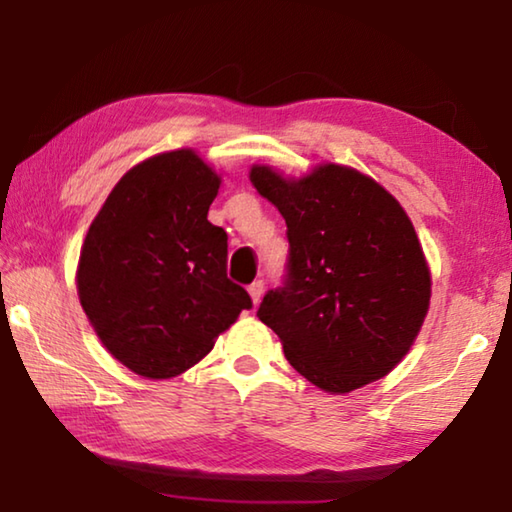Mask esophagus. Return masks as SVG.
Wrapping results in <instances>:
<instances>
[{
	"label": "esophagus",
	"instance_id": "obj_1",
	"mask_svg": "<svg viewBox=\"0 0 512 512\" xmlns=\"http://www.w3.org/2000/svg\"><path fill=\"white\" fill-rule=\"evenodd\" d=\"M248 293H250V300H253L255 305H257V302L262 300V296H264V282H262V280H255V282L248 287Z\"/></svg>",
	"mask_w": 512,
	"mask_h": 512
}]
</instances>
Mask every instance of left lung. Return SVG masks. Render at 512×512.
Wrapping results in <instances>:
<instances>
[{
	"label": "left lung",
	"mask_w": 512,
	"mask_h": 512,
	"mask_svg": "<svg viewBox=\"0 0 512 512\" xmlns=\"http://www.w3.org/2000/svg\"><path fill=\"white\" fill-rule=\"evenodd\" d=\"M250 183L287 221V282L257 311L284 357L332 395L386 377L409 354L431 300L409 214L345 164H318L300 178L253 164Z\"/></svg>",
	"instance_id": "left-lung-1"
}]
</instances>
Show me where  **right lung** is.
Wrapping results in <instances>:
<instances>
[{"instance_id": "right-lung-1", "label": "right lung", "mask_w": 512, "mask_h": 512, "mask_svg": "<svg viewBox=\"0 0 512 512\" xmlns=\"http://www.w3.org/2000/svg\"><path fill=\"white\" fill-rule=\"evenodd\" d=\"M221 176L194 149L158 153L112 187L83 239L76 291L112 357L146 379L196 366L244 309L228 235L207 221Z\"/></svg>"}]
</instances>
